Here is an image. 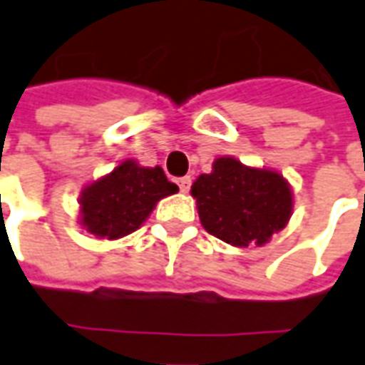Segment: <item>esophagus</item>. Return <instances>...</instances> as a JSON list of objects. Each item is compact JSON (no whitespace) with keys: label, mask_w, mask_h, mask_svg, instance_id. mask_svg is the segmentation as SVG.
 <instances>
[{"label":"esophagus","mask_w":365,"mask_h":365,"mask_svg":"<svg viewBox=\"0 0 365 365\" xmlns=\"http://www.w3.org/2000/svg\"><path fill=\"white\" fill-rule=\"evenodd\" d=\"M178 185H180V191L187 193V191H190V185H191L190 175H185V178H180V180H178Z\"/></svg>","instance_id":"esophagus-1"}]
</instances>
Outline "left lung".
<instances>
[{
    "mask_svg": "<svg viewBox=\"0 0 365 365\" xmlns=\"http://www.w3.org/2000/svg\"><path fill=\"white\" fill-rule=\"evenodd\" d=\"M191 195L205 231L235 247L262 245L289 223L292 193L271 170L247 168L235 158H219L211 174H201Z\"/></svg>",
    "mask_w": 365,
    "mask_h": 365,
    "instance_id": "8db88e82",
    "label": "left lung"
}]
</instances>
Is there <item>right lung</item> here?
I'll return each instance as SVG.
<instances>
[{"instance_id":"right-lung-1","label":"right lung","mask_w":365,"mask_h":365,"mask_svg":"<svg viewBox=\"0 0 365 365\" xmlns=\"http://www.w3.org/2000/svg\"><path fill=\"white\" fill-rule=\"evenodd\" d=\"M175 191L178 185L168 182L160 165L142 168L126 160L83 191L81 223L96 237L120 239L136 231L158 201Z\"/></svg>"}]
</instances>
